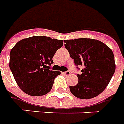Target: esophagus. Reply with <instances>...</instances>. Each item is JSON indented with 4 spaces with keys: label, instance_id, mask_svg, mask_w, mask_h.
I'll use <instances>...</instances> for the list:
<instances>
[{
    "label": "esophagus",
    "instance_id": "1",
    "mask_svg": "<svg viewBox=\"0 0 124 124\" xmlns=\"http://www.w3.org/2000/svg\"><path fill=\"white\" fill-rule=\"evenodd\" d=\"M64 74L66 76H69V75H70V71H66L64 73Z\"/></svg>",
    "mask_w": 124,
    "mask_h": 124
}]
</instances>
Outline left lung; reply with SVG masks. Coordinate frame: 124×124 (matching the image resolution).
Returning a JSON list of instances; mask_svg holds the SVG:
<instances>
[{
  "label": "left lung",
  "mask_w": 124,
  "mask_h": 124,
  "mask_svg": "<svg viewBox=\"0 0 124 124\" xmlns=\"http://www.w3.org/2000/svg\"><path fill=\"white\" fill-rule=\"evenodd\" d=\"M64 42L75 64L84 67L81 74L77 75L78 83L70 86V92L81 99L97 96L108 85L115 73L112 50L104 43L93 39L81 38Z\"/></svg>",
  "instance_id": "obj_1"
}]
</instances>
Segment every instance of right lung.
<instances>
[{"label": "right lung", "mask_w": 124, "mask_h": 124, "mask_svg": "<svg viewBox=\"0 0 124 124\" xmlns=\"http://www.w3.org/2000/svg\"><path fill=\"white\" fill-rule=\"evenodd\" d=\"M62 40L34 36L18 41L10 52L9 67L20 88L30 96H43L52 88L60 71L49 70Z\"/></svg>", "instance_id": "right-lung-1"}]
</instances>
